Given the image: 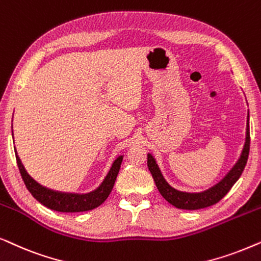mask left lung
Returning a JSON list of instances; mask_svg holds the SVG:
<instances>
[{
	"label": "left lung",
	"instance_id": "obj_1",
	"mask_svg": "<svg viewBox=\"0 0 261 261\" xmlns=\"http://www.w3.org/2000/svg\"><path fill=\"white\" fill-rule=\"evenodd\" d=\"M249 114L247 117V128H246V142L242 149L241 156L235 163V166L230 169V172L221 180L220 182L211 187V189L204 191L200 193H189V192H181V191L175 190L172 187L166 179L163 178L161 171H160L158 163H156L154 156L151 154H148V168L150 171L154 181L156 184V187L161 193V196L165 199L174 205L178 209L184 210H198L204 209V207L211 206L216 204L223 198L225 194L229 192L232 185L238 181L240 176H241L242 172H244L246 163L248 160L249 154V143H251V137H249Z\"/></svg>",
	"mask_w": 261,
	"mask_h": 261
}]
</instances>
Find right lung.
Masks as SVG:
<instances>
[{
	"instance_id": "1",
	"label": "right lung",
	"mask_w": 261,
	"mask_h": 261,
	"mask_svg": "<svg viewBox=\"0 0 261 261\" xmlns=\"http://www.w3.org/2000/svg\"><path fill=\"white\" fill-rule=\"evenodd\" d=\"M16 163L19 167L20 174L25 182L27 190L31 194L48 209L60 211V213H82V211H89L101 205L110 196L114 182H116L117 175L119 173L123 156H119L111 167L109 174L106 175L101 185L93 192L87 194H76V193H64L54 191L38 184L29 173L26 172L25 167L21 163V160L15 152Z\"/></svg>"
}]
</instances>
